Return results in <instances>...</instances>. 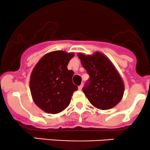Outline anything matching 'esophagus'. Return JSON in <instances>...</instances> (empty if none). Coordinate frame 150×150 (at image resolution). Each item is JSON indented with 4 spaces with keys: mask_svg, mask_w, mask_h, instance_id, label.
<instances>
[{
    "mask_svg": "<svg viewBox=\"0 0 150 150\" xmlns=\"http://www.w3.org/2000/svg\"><path fill=\"white\" fill-rule=\"evenodd\" d=\"M82 87H83V84H81L79 86L78 88H79V90H81Z\"/></svg>",
    "mask_w": 150,
    "mask_h": 150,
    "instance_id": "obj_1",
    "label": "esophagus"
}]
</instances>
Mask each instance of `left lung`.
<instances>
[{
	"instance_id": "8db88e82",
	"label": "left lung",
	"mask_w": 150,
	"mask_h": 150,
	"mask_svg": "<svg viewBox=\"0 0 150 150\" xmlns=\"http://www.w3.org/2000/svg\"><path fill=\"white\" fill-rule=\"evenodd\" d=\"M78 56L90 76L82 89L89 101L101 110L115 107L122 100L125 87L112 62L98 52L93 55L79 53Z\"/></svg>"
}]
</instances>
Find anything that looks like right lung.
Instances as JSON below:
<instances>
[{
  "label": "right lung",
  "mask_w": 150,
  "mask_h": 150,
  "mask_svg": "<svg viewBox=\"0 0 150 150\" xmlns=\"http://www.w3.org/2000/svg\"><path fill=\"white\" fill-rule=\"evenodd\" d=\"M74 53L54 51L43 56L34 67L30 79L33 100L49 114H57L70 104L73 93L78 90L72 82L74 71L67 66Z\"/></svg>",
  "instance_id": "add662e5"
}]
</instances>
